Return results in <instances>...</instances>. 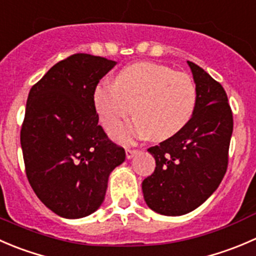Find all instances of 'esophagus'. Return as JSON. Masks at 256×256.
Masks as SVG:
<instances>
[{
    "mask_svg": "<svg viewBox=\"0 0 256 256\" xmlns=\"http://www.w3.org/2000/svg\"><path fill=\"white\" fill-rule=\"evenodd\" d=\"M136 153H138V150H136V149H130V148L126 149V156H127L128 159L133 158Z\"/></svg>",
    "mask_w": 256,
    "mask_h": 256,
    "instance_id": "obj_1",
    "label": "esophagus"
}]
</instances>
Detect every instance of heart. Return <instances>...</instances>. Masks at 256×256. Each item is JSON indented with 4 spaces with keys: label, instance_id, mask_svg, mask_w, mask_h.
<instances>
[{
    "label": "heart",
    "instance_id": "1",
    "mask_svg": "<svg viewBox=\"0 0 256 256\" xmlns=\"http://www.w3.org/2000/svg\"><path fill=\"white\" fill-rule=\"evenodd\" d=\"M93 103L104 127H110L133 112L136 118L110 130L120 142L148 136L166 140L190 120L196 104V88L186 73L168 66L140 62L123 68L116 83L100 82Z\"/></svg>",
    "mask_w": 256,
    "mask_h": 256
}]
</instances>
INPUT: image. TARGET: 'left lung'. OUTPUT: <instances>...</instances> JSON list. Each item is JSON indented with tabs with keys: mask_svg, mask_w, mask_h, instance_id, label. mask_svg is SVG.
<instances>
[{
	"mask_svg": "<svg viewBox=\"0 0 256 256\" xmlns=\"http://www.w3.org/2000/svg\"><path fill=\"white\" fill-rule=\"evenodd\" d=\"M188 64L196 88V110L179 133L148 149L156 169L142 183L146 206L169 216L190 213L216 190L228 168L232 133L224 88L198 64Z\"/></svg>",
	"mask_w": 256,
	"mask_h": 256,
	"instance_id": "left-lung-1",
	"label": "left lung"
}]
</instances>
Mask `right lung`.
<instances>
[{
  "label": "right lung",
  "mask_w": 256,
  "mask_h": 256,
  "mask_svg": "<svg viewBox=\"0 0 256 256\" xmlns=\"http://www.w3.org/2000/svg\"><path fill=\"white\" fill-rule=\"evenodd\" d=\"M114 60L77 53L31 88L21 128L26 176L40 200L62 218L94 213L126 152L98 124L93 92Z\"/></svg>",
  "instance_id": "add662e5"
}]
</instances>
